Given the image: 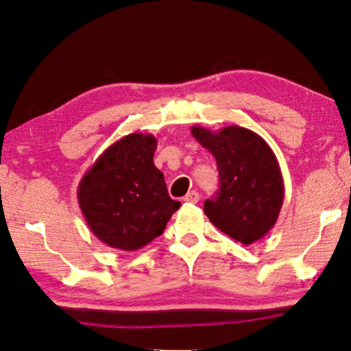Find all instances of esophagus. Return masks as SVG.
<instances>
[{"instance_id":"obj_1","label":"esophagus","mask_w":351,"mask_h":351,"mask_svg":"<svg viewBox=\"0 0 351 351\" xmlns=\"http://www.w3.org/2000/svg\"><path fill=\"white\" fill-rule=\"evenodd\" d=\"M184 201L190 204H196L199 201V193H197L196 190H192V192H189L186 196H184Z\"/></svg>"}]
</instances>
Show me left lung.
Returning a JSON list of instances; mask_svg holds the SVG:
<instances>
[{"label":"left lung","instance_id":"obj_1","mask_svg":"<svg viewBox=\"0 0 351 351\" xmlns=\"http://www.w3.org/2000/svg\"><path fill=\"white\" fill-rule=\"evenodd\" d=\"M193 138L216 159L219 190L204 202L215 227L250 245L269 233L284 202V180L278 159L258 133L239 125L218 132L193 125Z\"/></svg>","mask_w":351,"mask_h":351}]
</instances>
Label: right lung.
Masks as SVG:
<instances>
[{"label": "right lung", "instance_id": "add662e5", "mask_svg": "<svg viewBox=\"0 0 351 351\" xmlns=\"http://www.w3.org/2000/svg\"><path fill=\"white\" fill-rule=\"evenodd\" d=\"M156 138L130 133L99 155L78 186L88 228L112 248L135 252L164 232L180 201L154 164Z\"/></svg>", "mask_w": 351, "mask_h": 351}]
</instances>
